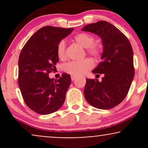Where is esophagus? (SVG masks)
<instances>
[{
    "label": "esophagus",
    "mask_w": 148,
    "mask_h": 148,
    "mask_svg": "<svg viewBox=\"0 0 148 148\" xmlns=\"http://www.w3.org/2000/svg\"><path fill=\"white\" fill-rule=\"evenodd\" d=\"M76 78H77V76H71V79H72V81H74Z\"/></svg>",
    "instance_id": "obj_1"
}]
</instances>
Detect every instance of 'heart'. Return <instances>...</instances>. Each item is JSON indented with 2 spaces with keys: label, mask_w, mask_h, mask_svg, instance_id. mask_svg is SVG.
Instances as JSON below:
<instances>
[{
  "label": "heart",
  "mask_w": 148,
  "mask_h": 148,
  "mask_svg": "<svg viewBox=\"0 0 148 148\" xmlns=\"http://www.w3.org/2000/svg\"><path fill=\"white\" fill-rule=\"evenodd\" d=\"M75 41L84 48L87 49L89 53L98 56L101 53L99 46L92 45L95 38L92 35L86 33H81L74 36ZM57 55L60 60L65 58V42L63 40L59 42L57 47ZM93 67V62L89 58L80 61H72L64 65V70L73 76H79L86 74Z\"/></svg>",
  "instance_id": "obj_1"
}]
</instances>
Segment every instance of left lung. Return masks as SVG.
<instances>
[{
  "mask_svg": "<svg viewBox=\"0 0 148 148\" xmlns=\"http://www.w3.org/2000/svg\"><path fill=\"white\" fill-rule=\"evenodd\" d=\"M83 31L90 32L101 38V62L92 72L101 81L86 79L84 96L91 106L110 109L126 97L134 77L133 49L127 37L111 23L99 21L85 25Z\"/></svg>",
  "mask_w": 148,
  "mask_h": 148,
  "instance_id": "left-lung-1",
  "label": "left lung"
}]
</instances>
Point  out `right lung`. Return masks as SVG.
<instances>
[{
    "label": "right lung",
    "instance_id": "obj_1",
    "mask_svg": "<svg viewBox=\"0 0 148 148\" xmlns=\"http://www.w3.org/2000/svg\"><path fill=\"white\" fill-rule=\"evenodd\" d=\"M74 28L45 26L30 37L18 58V84L25 104L35 113L47 115L63 104L71 84L66 73L56 80L49 74L59 61L57 47Z\"/></svg>",
    "mask_w": 148,
    "mask_h": 148
}]
</instances>
